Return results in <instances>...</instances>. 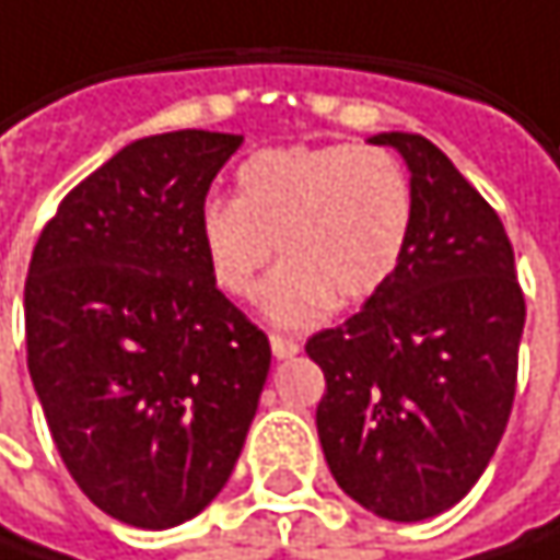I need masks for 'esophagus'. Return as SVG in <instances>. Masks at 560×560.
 <instances>
[{"label":"esophagus","instance_id":"34e87169","mask_svg":"<svg viewBox=\"0 0 560 560\" xmlns=\"http://www.w3.org/2000/svg\"><path fill=\"white\" fill-rule=\"evenodd\" d=\"M270 352H273V359H293L300 352V342H293L287 336H270Z\"/></svg>","mask_w":560,"mask_h":560}]
</instances>
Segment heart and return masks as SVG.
Segmentation results:
<instances>
[{"mask_svg": "<svg viewBox=\"0 0 560 560\" xmlns=\"http://www.w3.org/2000/svg\"><path fill=\"white\" fill-rule=\"evenodd\" d=\"M415 228V188L401 162L375 145H287L247 155L234 198L208 201L198 244L214 287L250 300L273 247L283 260L260 310L306 329L332 306L372 300L401 267Z\"/></svg>", "mask_w": 560, "mask_h": 560, "instance_id": "1", "label": "heart"}]
</instances>
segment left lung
<instances>
[{
    "label": "left lung",
    "instance_id": "left-lung-1",
    "mask_svg": "<svg viewBox=\"0 0 560 560\" xmlns=\"http://www.w3.org/2000/svg\"><path fill=\"white\" fill-rule=\"evenodd\" d=\"M401 152L415 228L395 277L306 342L326 375L316 430L339 489L392 522L456 505L489 466L515 398L525 300L499 214L418 133Z\"/></svg>",
    "mask_w": 560,
    "mask_h": 560
}]
</instances>
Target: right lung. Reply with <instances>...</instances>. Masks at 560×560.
<instances>
[{
	"instance_id": "right-lung-1",
	"label": "right lung",
	"mask_w": 560,
	"mask_h": 560,
	"mask_svg": "<svg viewBox=\"0 0 560 560\" xmlns=\"http://www.w3.org/2000/svg\"><path fill=\"white\" fill-rule=\"evenodd\" d=\"M244 137L178 130L124 145L45 224L25 280L28 375L81 492L172 528L228 482L270 342L214 287L198 214Z\"/></svg>"
}]
</instances>
